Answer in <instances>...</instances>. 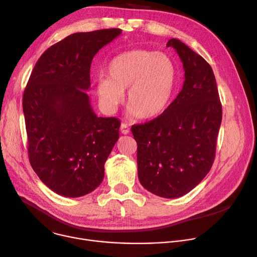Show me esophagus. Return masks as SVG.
<instances>
[{
    "label": "esophagus",
    "instance_id": "34e87169",
    "mask_svg": "<svg viewBox=\"0 0 257 257\" xmlns=\"http://www.w3.org/2000/svg\"><path fill=\"white\" fill-rule=\"evenodd\" d=\"M120 132L123 134V135H127L130 133V126L125 123V122H122L121 125H120Z\"/></svg>",
    "mask_w": 257,
    "mask_h": 257
}]
</instances>
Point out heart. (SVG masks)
Instances as JSON below:
<instances>
[{
  "label": "heart",
  "mask_w": 257,
  "mask_h": 257,
  "mask_svg": "<svg viewBox=\"0 0 257 257\" xmlns=\"http://www.w3.org/2000/svg\"><path fill=\"white\" fill-rule=\"evenodd\" d=\"M107 77L97 81L102 107L113 112L123 102L127 90L128 114L148 119L158 116L169 105L178 80L175 61L166 53L135 49L110 61Z\"/></svg>",
  "instance_id": "heart-1"
}]
</instances>
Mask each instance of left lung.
<instances>
[{
	"label": "left lung",
	"mask_w": 257,
	"mask_h": 257,
	"mask_svg": "<svg viewBox=\"0 0 257 257\" xmlns=\"http://www.w3.org/2000/svg\"><path fill=\"white\" fill-rule=\"evenodd\" d=\"M176 49L184 65L182 91L159 116L135 124L140 183L163 198H178L193 190L212 166L222 111L211 66L178 39Z\"/></svg>",
	"instance_id": "obj_1"
}]
</instances>
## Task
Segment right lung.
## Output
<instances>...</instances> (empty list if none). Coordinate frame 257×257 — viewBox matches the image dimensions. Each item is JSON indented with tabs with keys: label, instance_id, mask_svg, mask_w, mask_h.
<instances>
[{
	"label": "right lung",
	"instance_id": "obj_1",
	"mask_svg": "<svg viewBox=\"0 0 257 257\" xmlns=\"http://www.w3.org/2000/svg\"><path fill=\"white\" fill-rule=\"evenodd\" d=\"M120 34L109 28L70 35L44 52L28 79L22 100L28 158L58 195H87L103 181L120 121L98 117L84 91L94 56Z\"/></svg>",
	"mask_w": 257,
	"mask_h": 257
}]
</instances>
